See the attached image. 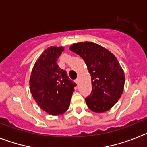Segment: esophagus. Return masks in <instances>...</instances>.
<instances>
[{
	"label": "esophagus",
	"instance_id": "34e87169",
	"mask_svg": "<svg viewBox=\"0 0 147 147\" xmlns=\"http://www.w3.org/2000/svg\"><path fill=\"white\" fill-rule=\"evenodd\" d=\"M75 83H76V84H77L78 85L79 83H80V79H79V78L76 79V80H75Z\"/></svg>",
	"mask_w": 147,
	"mask_h": 147
}]
</instances>
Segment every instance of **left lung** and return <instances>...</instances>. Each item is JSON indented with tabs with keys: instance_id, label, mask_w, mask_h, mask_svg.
<instances>
[{
	"instance_id": "1",
	"label": "left lung",
	"mask_w": 147,
	"mask_h": 147,
	"mask_svg": "<svg viewBox=\"0 0 147 147\" xmlns=\"http://www.w3.org/2000/svg\"><path fill=\"white\" fill-rule=\"evenodd\" d=\"M69 49L84 59L91 75L92 92L85 99L95 112L111 109L123 91L125 76L115 56L108 49L92 42L74 43Z\"/></svg>"
}]
</instances>
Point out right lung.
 Returning a JSON list of instances; mask_svg holds the SVG:
<instances>
[{
	"label": "right lung",
	"instance_id": "right-lung-1",
	"mask_svg": "<svg viewBox=\"0 0 147 147\" xmlns=\"http://www.w3.org/2000/svg\"><path fill=\"white\" fill-rule=\"evenodd\" d=\"M63 51L61 47L46 49L35 62L29 80L33 98L43 111L52 115H59L68 109L76 86L57 64Z\"/></svg>",
	"mask_w": 147,
	"mask_h": 147
}]
</instances>
